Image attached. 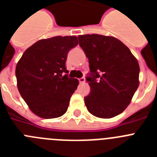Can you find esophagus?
<instances>
[{"instance_id":"34e87169","label":"esophagus","mask_w":157,"mask_h":157,"mask_svg":"<svg viewBox=\"0 0 157 157\" xmlns=\"http://www.w3.org/2000/svg\"><path fill=\"white\" fill-rule=\"evenodd\" d=\"M78 81H79L80 83H85L86 78L84 77H82L80 78H78Z\"/></svg>"}]
</instances>
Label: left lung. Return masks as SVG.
Instances as JSON below:
<instances>
[{
	"label": "left lung",
	"mask_w": 157,
	"mask_h": 157,
	"mask_svg": "<svg viewBox=\"0 0 157 157\" xmlns=\"http://www.w3.org/2000/svg\"><path fill=\"white\" fill-rule=\"evenodd\" d=\"M78 37L90 63L86 80L90 94L84 98L87 110L104 119L120 115L139 86L138 60L116 37L96 34Z\"/></svg>",
	"instance_id": "obj_1"
}]
</instances>
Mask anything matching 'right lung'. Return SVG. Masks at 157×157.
<instances>
[{
	"mask_svg": "<svg viewBox=\"0 0 157 157\" xmlns=\"http://www.w3.org/2000/svg\"><path fill=\"white\" fill-rule=\"evenodd\" d=\"M76 36L42 39L29 47L16 65L20 95L34 114L43 119L63 116L78 85L68 77L67 56L78 45Z\"/></svg>",
	"mask_w": 157,
	"mask_h": 157,
	"instance_id": "1",
	"label": "right lung"
}]
</instances>
